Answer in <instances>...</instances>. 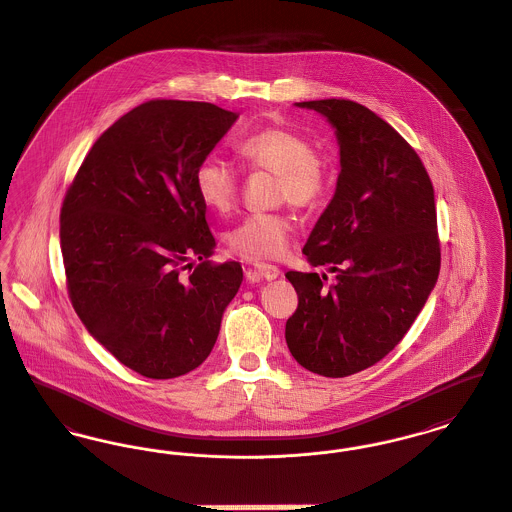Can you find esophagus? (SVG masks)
<instances>
[{
    "instance_id": "obj_1",
    "label": "esophagus",
    "mask_w": 512,
    "mask_h": 512,
    "mask_svg": "<svg viewBox=\"0 0 512 512\" xmlns=\"http://www.w3.org/2000/svg\"><path fill=\"white\" fill-rule=\"evenodd\" d=\"M248 275H256L260 279H268L272 281L275 277H279V268L272 266V264H262V262H256L248 268Z\"/></svg>"
}]
</instances>
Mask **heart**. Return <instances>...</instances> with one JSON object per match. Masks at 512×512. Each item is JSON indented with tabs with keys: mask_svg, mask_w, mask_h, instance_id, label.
Listing matches in <instances>:
<instances>
[{
	"mask_svg": "<svg viewBox=\"0 0 512 512\" xmlns=\"http://www.w3.org/2000/svg\"><path fill=\"white\" fill-rule=\"evenodd\" d=\"M235 151L250 169L277 174V196L297 207L320 204L328 190V172L314 157L307 137L285 128H264L240 137ZM198 198L215 211H229L239 178L227 163L209 155L194 171ZM293 223L285 213H250L227 233L229 248L248 260H273L287 252Z\"/></svg>",
	"mask_w": 512,
	"mask_h": 512,
	"instance_id": "heart-1",
	"label": "heart"
}]
</instances>
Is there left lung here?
<instances>
[{"mask_svg":"<svg viewBox=\"0 0 512 512\" xmlns=\"http://www.w3.org/2000/svg\"><path fill=\"white\" fill-rule=\"evenodd\" d=\"M322 114L340 147L334 198L303 254L312 268L287 272L299 307L285 324L295 361L316 375H355L408 334L441 270L431 178L408 141L363 104L295 103Z\"/></svg>","mask_w":512,"mask_h":512,"instance_id":"8db88e82","label":"left lung"}]
</instances>
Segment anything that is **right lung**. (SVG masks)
Here are the masks:
<instances>
[{
	"mask_svg": "<svg viewBox=\"0 0 512 512\" xmlns=\"http://www.w3.org/2000/svg\"><path fill=\"white\" fill-rule=\"evenodd\" d=\"M237 118L209 103L139 104L95 141L62 205L71 305L106 351L147 378L200 367L242 283L239 262L205 260L215 239L194 188L198 163Z\"/></svg>",
	"mask_w": 512,
	"mask_h": 512,
	"instance_id": "right-lung-1",
	"label": "right lung"
}]
</instances>
